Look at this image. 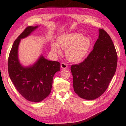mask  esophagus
I'll use <instances>...</instances> for the list:
<instances>
[{
    "label": "esophagus",
    "instance_id": "1",
    "mask_svg": "<svg viewBox=\"0 0 126 126\" xmlns=\"http://www.w3.org/2000/svg\"><path fill=\"white\" fill-rule=\"evenodd\" d=\"M61 67L62 68H63V69H65V68H67L68 67V66H67V64H66L65 63L62 62L61 64Z\"/></svg>",
    "mask_w": 126,
    "mask_h": 126
}]
</instances>
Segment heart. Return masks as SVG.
<instances>
[{
	"label": "heart",
	"instance_id": "1",
	"mask_svg": "<svg viewBox=\"0 0 126 126\" xmlns=\"http://www.w3.org/2000/svg\"><path fill=\"white\" fill-rule=\"evenodd\" d=\"M91 40L77 33H72L61 35L58 43L53 42L51 49L58 54L62 53V49L66 50V56L69 61L79 62L82 60L88 53L91 46Z\"/></svg>",
	"mask_w": 126,
	"mask_h": 126
}]
</instances>
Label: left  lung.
<instances>
[{"instance_id":"1","label":"left lung","mask_w":126,"mask_h":126,"mask_svg":"<svg viewBox=\"0 0 126 126\" xmlns=\"http://www.w3.org/2000/svg\"><path fill=\"white\" fill-rule=\"evenodd\" d=\"M99 32L88 57L71 68L74 92L87 100L95 99L103 94L116 71L117 54L114 44L104 29H99Z\"/></svg>"}]
</instances>
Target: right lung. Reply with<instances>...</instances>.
Here are the masks:
<instances>
[{"instance_id": "right-lung-1", "label": "right lung", "mask_w": 126, "mask_h": 126, "mask_svg": "<svg viewBox=\"0 0 126 126\" xmlns=\"http://www.w3.org/2000/svg\"><path fill=\"white\" fill-rule=\"evenodd\" d=\"M38 26L27 27L15 40L8 58V73L16 90L29 101L39 102L51 92L53 78L60 71L61 64L41 55L33 65L24 67L18 59V47L21 39L31 34Z\"/></svg>"}]
</instances>
